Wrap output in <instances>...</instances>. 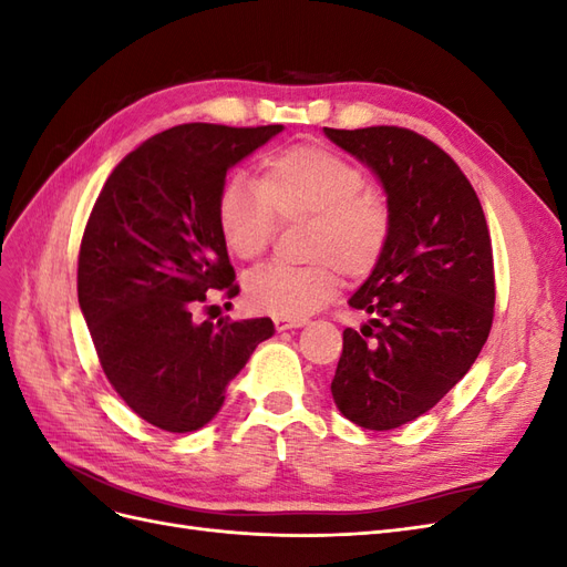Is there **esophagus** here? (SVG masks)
I'll return each instance as SVG.
<instances>
[{
    "mask_svg": "<svg viewBox=\"0 0 567 567\" xmlns=\"http://www.w3.org/2000/svg\"><path fill=\"white\" fill-rule=\"evenodd\" d=\"M274 326H277V331H290V329H300L305 326V319H288V317H274Z\"/></svg>",
    "mask_w": 567,
    "mask_h": 567,
    "instance_id": "1",
    "label": "esophagus"
}]
</instances>
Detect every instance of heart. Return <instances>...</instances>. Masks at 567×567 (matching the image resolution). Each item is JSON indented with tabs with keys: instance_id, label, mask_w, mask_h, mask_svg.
<instances>
[{
	"instance_id": "1",
	"label": "heart",
	"mask_w": 567,
	"mask_h": 567,
	"mask_svg": "<svg viewBox=\"0 0 567 567\" xmlns=\"http://www.w3.org/2000/svg\"><path fill=\"white\" fill-rule=\"evenodd\" d=\"M354 163L319 146H290L262 161V184L231 175L217 194V225L238 260H257L281 221H310L305 267L267 265L250 274L246 300L257 312L305 319L346 277L369 274L390 234L388 203Z\"/></svg>"
}]
</instances>
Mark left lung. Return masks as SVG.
Here are the masks:
<instances>
[{
	"label": "left lung",
	"mask_w": 567,
	"mask_h": 567,
	"mask_svg": "<svg viewBox=\"0 0 567 567\" xmlns=\"http://www.w3.org/2000/svg\"><path fill=\"white\" fill-rule=\"evenodd\" d=\"M323 134L367 165L385 192L390 234L350 307L371 315L342 331L331 383L340 414L392 431L433 409L483 350L494 317L492 241L458 165L404 127Z\"/></svg>",
	"instance_id": "1"
}]
</instances>
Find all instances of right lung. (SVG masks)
I'll return each mask as SVG.
<instances>
[{"mask_svg":"<svg viewBox=\"0 0 567 567\" xmlns=\"http://www.w3.org/2000/svg\"><path fill=\"white\" fill-rule=\"evenodd\" d=\"M284 125L188 123L151 136L123 158L82 236L78 300L101 369L151 425L192 433L210 423L269 317L196 321L210 290L238 296L217 225L229 169Z\"/></svg>","mask_w":567,"mask_h":567,"instance_id":"1","label":"right lung"}]
</instances>
